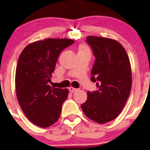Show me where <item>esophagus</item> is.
I'll list each match as a JSON object with an SVG mask.
<instances>
[{
  "label": "esophagus",
  "instance_id": "1",
  "mask_svg": "<svg viewBox=\"0 0 150 150\" xmlns=\"http://www.w3.org/2000/svg\"><path fill=\"white\" fill-rule=\"evenodd\" d=\"M69 91H71V92H75V91H79V89H78V88H74V87H70V88H69Z\"/></svg>",
  "mask_w": 150,
  "mask_h": 150
}]
</instances>
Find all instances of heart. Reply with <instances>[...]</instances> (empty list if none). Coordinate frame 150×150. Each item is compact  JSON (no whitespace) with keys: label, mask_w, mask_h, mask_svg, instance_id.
Returning <instances> with one entry per match:
<instances>
[{"label":"heart","mask_w":150,"mask_h":150,"mask_svg":"<svg viewBox=\"0 0 150 150\" xmlns=\"http://www.w3.org/2000/svg\"><path fill=\"white\" fill-rule=\"evenodd\" d=\"M83 48H86V47H85L84 46H81L80 47H79V49H83Z\"/></svg>","instance_id":"b5f03b06"}]
</instances>
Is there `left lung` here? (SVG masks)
Returning a JSON list of instances; mask_svg holds the SVG:
<instances>
[{"mask_svg":"<svg viewBox=\"0 0 150 150\" xmlns=\"http://www.w3.org/2000/svg\"><path fill=\"white\" fill-rule=\"evenodd\" d=\"M86 42L95 56L91 80L98 89L87 92L81 108L88 119L104 124L115 120L126 103L132 84L131 64L124 47L115 40L88 36Z\"/></svg>","mask_w":150,"mask_h":150,"instance_id":"left-lung-1","label":"left lung"}]
</instances>
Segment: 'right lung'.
I'll use <instances>...</instances> for the list:
<instances>
[{
  "label": "right lung",
  "instance_id": "right-lung-1",
  "mask_svg": "<svg viewBox=\"0 0 150 150\" xmlns=\"http://www.w3.org/2000/svg\"><path fill=\"white\" fill-rule=\"evenodd\" d=\"M74 43L71 39L47 38L28 44L18 57L15 79L17 99L29 121L40 128L51 126L60 117L69 91L49 84L60 53Z\"/></svg>",
  "mask_w": 150,
  "mask_h": 150
}]
</instances>
